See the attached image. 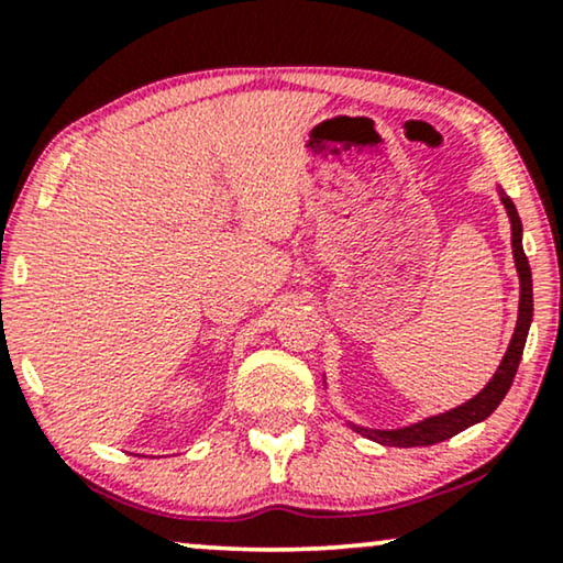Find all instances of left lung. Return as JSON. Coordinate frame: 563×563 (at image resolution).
Instances as JSON below:
<instances>
[{
    "mask_svg": "<svg viewBox=\"0 0 563 563\" xmlns=\"http://www.w3.org/2000/svg\"><path fill=\"white\" fill-rule=\"evenodd\" d=\"M499 202L505 205L507 218H510L512 228V258L515 268H518L520 276V305H518V322H515L512 341L507 345L503 361H499L497 372L492 379L484 384L479 395H474L468 402L453 407L449 412L430 415L426 420L412 422V426L405 428H391V430H376V428H364L356 426V422H349V426L356 430V433L366 435L368 441H376L382 445H397V449H412V445H433L441 443L445 438L461 433V430L476 426V422L487 420L492 412L497 410V405L503 402L507 391L512 387L515 372H518L522 349H526L530 322H533V276H530V264L526 251H522V222L520 214L515 210L512 199L499 189Z\"/></svg>",
    "mask_w": 563,
    "mask_h": 563,
    "instance_id": "8db88e82",
    "label": "left lung"
}]
</instances>
